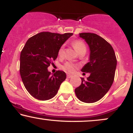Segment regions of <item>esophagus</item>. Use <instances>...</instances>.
I'll return each instance as SVG.
<instances>
[{
	"label": "esophagus",
	"instance_id": "1",
	"mask_svg": "<svg viewBox=\"0 0 133 133\" xmlns=\"http://www.w3.org/2000/svg\"><path fill=\"white\" fill-rule=\"evenodd\" d=\"M72 75H71V74H67V77H68V78H71V77H72Z\"/></svg>",
	"mask_w": 133,
	"mask_h": 133
}]
</instances>
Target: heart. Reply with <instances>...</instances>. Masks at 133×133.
Listing matches in <instances>:
<instances>
[{
	"mask_svg": "<svg viewBox=\"0 0 133 133\" xmlns=\"http://www.w3.org/2000/svg\"><path fill=\"white\" fill-rule=\"evenodd\" d=\"M72 44L73 47H74L76 51L78 52V54L84 51L86 52V44H85L84 42L81 40H76L73 41ZM64 46H61L59 49V50H58V56L60 57H62V56H64ZM76 66H77L76 64L72 63V62H67L66 63H65V64L62 66V69L68 72H72L75 71Z\"/></svg>",
	"mask_w": 133,
	"mask_h": 133,
	"instance_id": "1",
	"label": "heart"
}]
</instances>
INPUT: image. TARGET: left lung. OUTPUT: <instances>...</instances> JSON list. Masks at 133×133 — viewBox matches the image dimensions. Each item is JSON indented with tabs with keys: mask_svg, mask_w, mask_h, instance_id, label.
Here are the masks:
<instances>
[{
	"mask_svg": "<svg viewBox=\"0 0 133 133\" xmlns=\"http://www.w3.org/2000/svg\"><path fill=\"white\" fill-rule=\"evenodd\" d=\"M79 37L84 39L90 50L89 62L81 71L90 73L81 84L75 89L76 95L81 101L95 103L108 92L113 83L117 60L111 44L103 37L93 33H81Z\"/></svg>",
	"mask_w": 133,
	"mask_h": 133,
	"instance_id": "8db88e82",
	"label": "left lung"
}]
</instances>
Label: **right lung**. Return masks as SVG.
Instances as JSON below:
<instances>
[{"instance_id": "obj_1", "label": "right lung", "mask_w": 133, "mask_h": 133, "mask_svg": "<svg viewBox=\"0 0 133 133\" xmlns=\"http://www.w3.org/2000/svg\"><path fill=\"white\" fill-rule=\"evenodd\" d=\"M72 35L42 32L25 43L20 56V74L25 89L36 99L45 101L54 97L66 78L64 71L51 74L47 68L57 59L59 49Z\"/></svg>"}]
</instances>
